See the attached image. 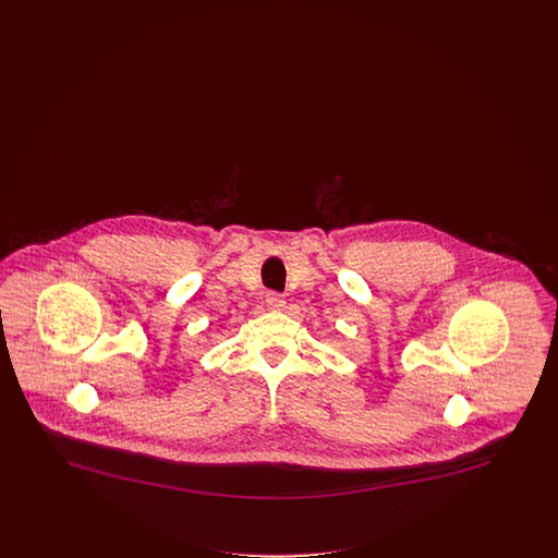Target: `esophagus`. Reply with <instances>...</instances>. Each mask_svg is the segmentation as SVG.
I'll use <instances>...</instances> for the list:
<instances>
[{
  "label": "esophagus",
  "mask_w": 558,
  "mask_h": 558,
  "mask_svg": "<svg viewBox=\"0 0 558 558\" xmlns=\"http://www.w3.org/2000/svg\"><path fill=\"white\" fill-rule=\"evenodd\" d=\"M266 303L269 310H282L287 301H284V294H280V292L276 291H269L266 294Z\"/></svg>",
  "instance_id": "esophagus-1"
}]
</instances>
